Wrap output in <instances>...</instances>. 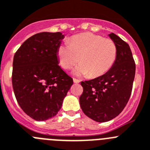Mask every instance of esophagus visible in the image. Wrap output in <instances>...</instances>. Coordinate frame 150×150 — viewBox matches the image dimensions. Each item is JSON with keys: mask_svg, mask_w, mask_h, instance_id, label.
<instances>
[{"mask_svg": "<svg viewBox=\"0 0 150 150\" xmlns=\"http://www.w3.org/2000/svg\"><path fill=\"white\" fill-rule=\"evenodd\" d=\"M73 82L75 83H78L79 82H80V81L78 80V79H76V78H73Z\"/></svg>", "mask_w": 150, "mask_h": 150, "instance_id": "1", "label": "esophagus"}]
</instances>
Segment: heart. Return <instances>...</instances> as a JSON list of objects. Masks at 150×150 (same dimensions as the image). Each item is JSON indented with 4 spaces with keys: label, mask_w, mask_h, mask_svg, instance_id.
Returning <instances> with one entry per match:
<instances>
[{
    "label": "heart",
    "mask_w": 150,
    "mask_h": 150,
    "mask_svg": "<svg viewBox=\"0 0 150 150\" xmlns=\"http://www.w3.org/2000/svg\"><path fill=\"white\" fill-rule=\"evenodd\" d=\"M69 43L63 42L57 48V57L63 69H69L79 61L73 70L76 76L98 78L107 73L117 60V48L113 40L91 33L75 35Z\"/></svg>",
    "instance_id": "heart-1"
}]
</instances>
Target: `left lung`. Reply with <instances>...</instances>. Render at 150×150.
Masks as SVG:
<instances>
[{"instance_id":"8db88e82","label":"left lung","mask_w":150,"mask_h":150,"mask_svg":"<svg viewBox=\"0 0 150 150\" xmlns=\"http://www.w3.org/2000/svg\"><path fill=\"white\" fill-rule=\"evenodd\" d=\"M117 48V60L107 73L81 81L79 98L86 116L98 122H108L120 114L127 104L135 75V63L127 43L113 33L108 34Z\"/></svg>"}]
</instances>
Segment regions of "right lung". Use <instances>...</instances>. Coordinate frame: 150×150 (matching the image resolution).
<instances>
[{
	"instance_id": "obj_1",
	"label": "right lung",
	"mask_w": 150,
	"mask_h": 150,
	"mask_svg": "<svg viewBox=\"0 0 150 150\" xmlns=\"http://www.w3.org/2000/svg\"><path fill=\"white\" fill-rule=\"evenodd\" d=\"M64 35L39 33L23 42L13 57L12 82L18 105L37 121L57 115L73 80L58 65Z\"/></svg>"
}]
</instances>
